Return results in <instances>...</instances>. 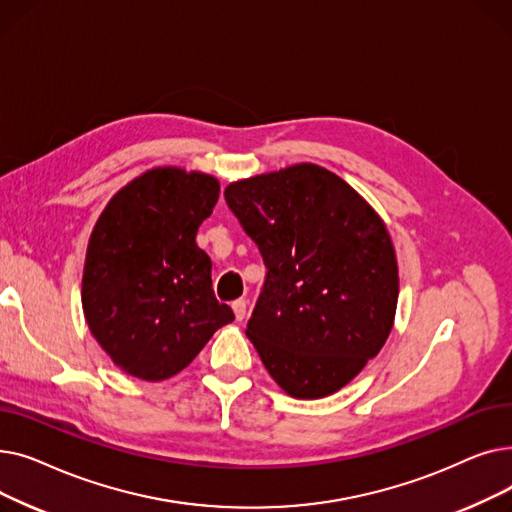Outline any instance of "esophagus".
<instances>
[{
    "label": "esophagus",
    "mask_w": 512,
    "mask_h": 512,
    "mask_svg": "<svg viewBox=\"0 0 512 512\" xmlns=\"http://www.w3.org/2000/svg\"><path fill=\"white\" fill-rule=\"evenodd\" d=\"M232 311H234L236 319L242 321V319H245V315H247V301H245V299L234 301V303H232Z\"/></svg>",
    "instance_id": "obj_1"
}]
</instances>
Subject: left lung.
<instances>
[{
    "label": "left lung",
    "mask_w": 512,
    "mask_h": 512,
    "mask_svg": "<svg viewBox=\"0 0 512 512\" xmlns=\"http://www.w3.org/2000/svg\"><path fill=\"white\" fill-rule=\"evenodd\" d=\"M224 197L267 267L247 324L265 369L294 398L338 392L394 324L398 265L386 224L315 164L236 180Z\"/></svg>",
    "instance_id": "8db88e82"
}]
</instances>
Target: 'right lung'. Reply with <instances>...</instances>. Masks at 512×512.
I'll list each match as a JSON object with an SVG mask.
<instances>
[{
    "label": "right lung",
    "instance_id": "right-lung-1",
    "mask_svg": "<svg viewBox=\"0 0 512 512\" xmlns=\"http://www.w3.org/2000/svg\"><path fill=\"white\" fill-rule=\"evenodd\" d=\"M218 197L220 182L209 174L153 168L120 188L91 232L85 319L134 378H172L234 319L215 299L211 259L195 240Z\"/></svg>",
    "mask_w": 512,
    "mask_h": 512
}]
</instances>
